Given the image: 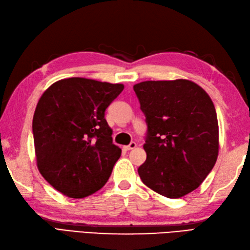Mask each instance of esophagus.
<instances>
[{
  "instance_id": "34e87169",
  "label": "esophagus",
  "mask_w": 250,
  "mask_h": 250,
  "mask_svg": "<svg viewBox=\"0 0 250 250\" xmlns=\"http://www.w3.org/2000/svg\"><path fill=\"white\" fill-rule=\"evenodd\" d=\"M136 143H134V142H132L130 145H127V146H124V149L125 150V151H129V150H132V149H135L136 148Z\"/></svg>"
}]
</instances>
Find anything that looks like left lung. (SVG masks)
I'll return each instance as SVG.
<instances>
[{"instance_id":"8db88e82","label":"left lung","mask_w":250,"mask_h":250,"mask_svg":"<svg viewBox=\"0 0 250 250\" xmlns=\"http://www.w3.org/2000/svg\"><path fill=\"white\" fill-rule=\"evenodd\" d=\"M133 88L148 125L146 159L138 174L158 194L183 197L200 187L219 155L213 102L187 79L143 81Z\"/></svg>"}]
</instances>
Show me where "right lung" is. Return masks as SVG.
I'll use <instances>...</instances> for the list:
<instances>
[{
    "label": "right lung",
    "mask_w": 250,
    "mask_h": 250,
    "mask_svg": "<svg viewBox=\"0 0 250 250\" xmlns=\"http://www.w3.org/2000/svg\"><path fill=\"white\" fill-rule=\"evenodd\" d=\"M124 87L73 77L53 83L38 101L33 119L37 167L63 195L86 197L111 176L121 149L113 144L104 112Z\"/></svg>",
    "instance_id": "obj_1"
}]
</instances>
